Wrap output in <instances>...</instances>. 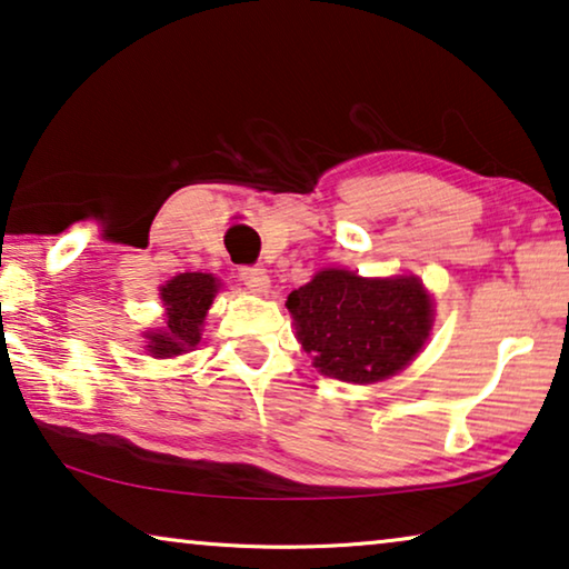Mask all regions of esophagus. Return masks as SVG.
<instances>
[{
	"mask_svg": "<svg viewBox=\"0 0 569 569\" xmlns=\"http://www.w3.org/2000/svg\"><path fill=\"white\" fill-rule=\"evenodd\" d=\"M240 281L248 286L252 293H268V288H270V278L266 273V268H260V266H242Z\"/></svg>",
	"mask_w": 569,
	"mask_h": 569,
	"instance_id": "34e87169",
	"label": "esophagus"
}]
</instances>
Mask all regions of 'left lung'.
<instances>
[{
	"label": "left lung",
	"mask_w": 569,
	"mask_h": 569,
	"mask_svg": "<svg viewBox=\"0 0 569 569\" xmlns=\"http://www.w3.org/2000/svg\"><path fill=\"white\" fill-rule=\"evenodd\" d=\"M286 307L313 366L347 383H376L403 370L431 329V301L411 276L368 281L321 270Z\"/></svg>",
	"instance_id": "obj_1"
}]
</instances>
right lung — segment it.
<instances>
[{
    "label": "right lung",
    "mask_w": 569,
    "mask_h": 569,
    "mask_svg": "<svg viewBox=\"0 0 569 569\" xmlns=\"http://www.w3.org/2000/svg\"><path fill=\"white\" fill-rule=\"evenodd\" d=\"M217 288V281L209 273H181L160 288L166 327L148 335L152 358H173L199 345L201 321L207 317Z\"/></svg>",
    "instance_id": "add662e5"
}]
</instances>
